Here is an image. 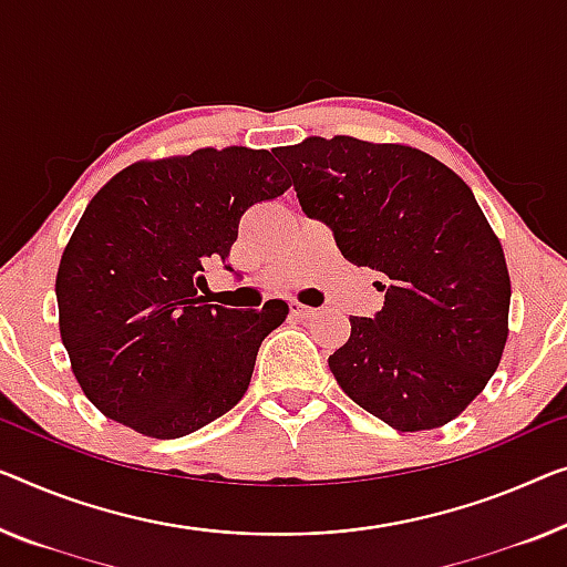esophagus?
<instances>
[{
    "instance_id": "obj_1",
    "label": "esophagus",
    "mask_w": 567,
    "mask_h": 567,
    "mask_svg": "<svg viewBox=\"0 0 567 567\" xmlns=\"http://www.w3.org/2000/svg\"><path fill=\"white\" fill-rule=\"evenodd\" d=\"M290 312H292L295 318H302V320H308V318L316 316V308H308V306H302V302L292 300V302H290Z\"/></svg>"
}]
</instances>
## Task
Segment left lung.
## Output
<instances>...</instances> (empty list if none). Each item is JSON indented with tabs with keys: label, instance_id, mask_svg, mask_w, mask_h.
I'll return each mask as SVG.
<instances>
[{
	"label": "left lung",
	"instance_id": "8db88e82",
	"mask_svg": "<svg viewBox=\"0 0 567 567\" xmlns=\"http://www.w3.org/2000/svg\"><path fill=\"white\" fill-rule=\"evenodd\" d=\"M308 218L343 257L382 275L384 306L351 316L328 357L359 408L400 433L458 417L499 367L512 285L466 183L415 147L310 137L275 150Z\"/></svg>",
	"mask_w": 567,
	"mask_h": 567
}]
</instances>
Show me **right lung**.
<instances>
[{"label":"right lung","mask_w":567,"mask_h":567,"mask_svg":"<svg viewBox=\"0 0 567 567\" xmlns=\"http://www.w3.org/2000/svg\"><path fill=\"white\" fill-rule=\"evenodd\" d=\"M290 185L272 152L206 147L130 165L89 203L55 295L73 374L109 420L173 441L241 400L261 341L290 308L210 306L198 290L247 208Z\"/></svg>","instance_id":"right-lung-1"}]
</instances>
